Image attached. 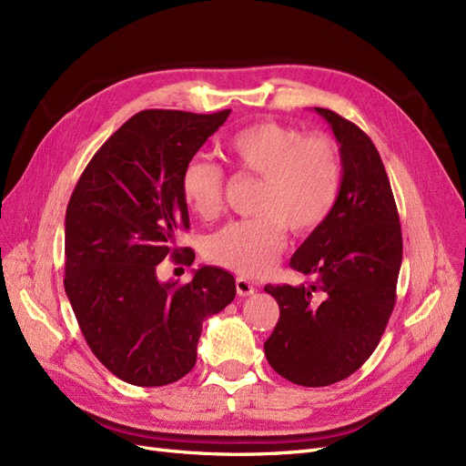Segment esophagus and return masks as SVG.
I'll use <instances>...</instances> for the list:
<instances>
[{"label": "esophagus", "instance_id": "34e87169", "mask_svg": "<svg viewBox=\"0 0 466 466\" xmlns=\"http://www.w3.org/2000/svg\"><path fill=\"white\" fill-rule=\"evenodd\" d=\"M235 288H237V293L241 295V298H247V295L255 293V286H252L250 281L247 278H243V276L235 279Z\"/></svg>", "mask_w": 466, "mask_h": 466}]
</instances>
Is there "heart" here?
<instances>
[{
  "instance_id": "heart-1",
  "label": "heart",
  "mask_w": 466,
  "mask_h": 466,
  "mask_svg": "<svg viewBox=\"0 0 466 466\" xmlns=\"http://www.w3.org/2000/svg\"><path fill=\"white\" fill-rule=\"evenodd\" d=\"M238 171L262 178L255 198L258 216L231 221L206 241L211 262L243 276L270 268L286 245V228L311 233L327 221L340 198V149L327 136L264 120L235 132L225 144ZM223 168L196 157L180 173V194L196 218L209 221L223 208Z\"/></svg>"
}]
</instances>
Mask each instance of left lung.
<instances>
[{
    "label": "left lung",
    "instance_id": "obj_1",
    "mask_svg": "<svg viewBox=\"0 0 466 466\" xmlns=\"http://www.w3.org/2000/svg\"><path fill=\"white\" fill-rule=\"evenodd\" d=\"M315 110L340 146V198L291 257L293 270L311 281L264 288L279 305L266 360L303 387L338 383L370 360L394 309L402 264L399 211L377 147L354 122Z\"/></svg>",
    "mask_w": 466,
    "mask_h": 466
}]
</instances>
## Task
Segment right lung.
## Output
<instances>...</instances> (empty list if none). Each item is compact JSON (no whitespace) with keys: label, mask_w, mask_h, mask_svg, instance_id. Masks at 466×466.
Returning <instances> with one entry per match:
<instances>
[{"label":"right lung","mask_w":466,"mask_h":466,"mask_svg":"<svg viewBox=\"0 0 466 466\" xmlns=\"http://www.w3.org/2000/svg\"><path fill=\"white\" fill-rule=\"evenodd\" d=\"M231 110L194 115L142 110L101 146L66 211L64 288L96 360L137 387H163L196 363L204 319L235 299V278L218 266L185 286L159 281L167 257L188 229L180 173Z\"/></svg>","instance_id":"add662e5"}]
</instances>
